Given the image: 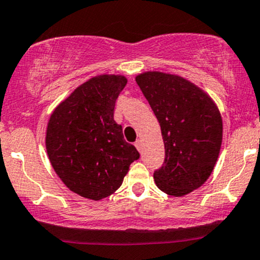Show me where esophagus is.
Segmentation results:
<instances>
[{"label":"esophagus","mask_w":260,"mask_h":260,"mask_svg":"<svg viewBox=\"0 0 260 260\" xmlns=\"http://www.w3.org/2000/svg\"><path fill=\"white\" fill-rule=\"evenodd\" d=\"M135 147L137 148V151L141 153V152H142V143H141V141H140V140H137V141L135 142Z\"/></svg>","instance_id":"34e87169"}]
</instances>
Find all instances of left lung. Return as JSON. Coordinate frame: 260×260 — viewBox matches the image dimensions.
Instances as JSON below:
<instances>
[{"instance_id": "left-lung-1", "label": "left lung", "mask_w": 260, "mask_h": 260, "mask_svg": "<svg viewBox=\"0 0 260 260\" xmlns=\"http://www.w3.org/2000/svg\"><path fill=\"white\" fill-rule=\"evenodd\" d=\"M136 82L159 121L166 158L153 174L167 194L181 197L212 174L222 141V120L213 100L181 76L146 72Z\"/></svg>"}]
</instances>
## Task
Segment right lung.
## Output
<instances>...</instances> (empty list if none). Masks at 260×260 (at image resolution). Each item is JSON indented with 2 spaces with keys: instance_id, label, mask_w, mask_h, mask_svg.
I'll return each instance as SVG.
<instances>
[{
  "instance_id": "obj_1",
  "label": "right lung",
  "mask_w": 260,
  "mask_h": 260,
  "mask_svg": "<svg viewBox=\"0 0 260 260\" xmlns=\"http://www.w3.org/2000/svg\"><path fill=\"white\" fill-rule=\"evenodd\" d=\"M126 82L123 75L94 76L51 114L46 131L48 158L64 185L79 196L93 201L111 196L140 158L114 120L115 101Z\"/></svg>"
}]
</instances>
